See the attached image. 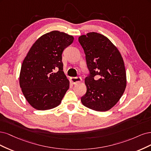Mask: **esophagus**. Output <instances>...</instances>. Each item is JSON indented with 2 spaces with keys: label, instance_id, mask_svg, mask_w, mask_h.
<instances>
[{
  "label": "esophagus",
  "instance_id": "1",
  "mask_svg": "<svg viewBox=\"0 0 151 151\" xmlns=\"http://www.w3.org/2000/svg\"><path fill=\"white\" fill-rule=\"evenodd\" d=\"M70 81L72 84L76 85L78 83H80L82 81L81 78L80 77H71L70 78Z\"/></svg>",
  "mask_w": 151,
  "mask_h": 151
}]
</instances>
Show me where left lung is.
Listing matches in <instances>:
<instances>
[{"label":"left lung","mask_w":151,"mask_h":151,"mask_svg":"<svg viewBox=\"0 0 151 151\" xmlns=\"http://www.w3.org/2000/svg\"><path fill=\"white\" fill-rule=\"evenodd\" d=\"M78 41L90 71L85 80L86 93L81 97V103L95 111L109 110L119 101L127 85L123 58L109 39L101 34L87 33ZM95 76L98 80L94 79Z\"/></svg>","instance_id":"left-lung-1"}]
</instances>
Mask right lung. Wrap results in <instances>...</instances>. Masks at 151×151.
I'll list each match as a JSON object with an SVG mask.
<instances>
[{"label":"right lung","instance_id":"1","mask_svg":"<svg viewBox=\"0 0 151 151\" xmlns=\"http://www.w3.org/2000/svg\"><path fill=\"white\" fill-rule=\"evenodd\" d=\"M74 40L73 36L52 31L33 44L21 66L19 85L33 108L46 110L59 105L70 88L63 71L62 52Z\"/></svg>","mask_w":151,"mask_h":151}]
</instances>
